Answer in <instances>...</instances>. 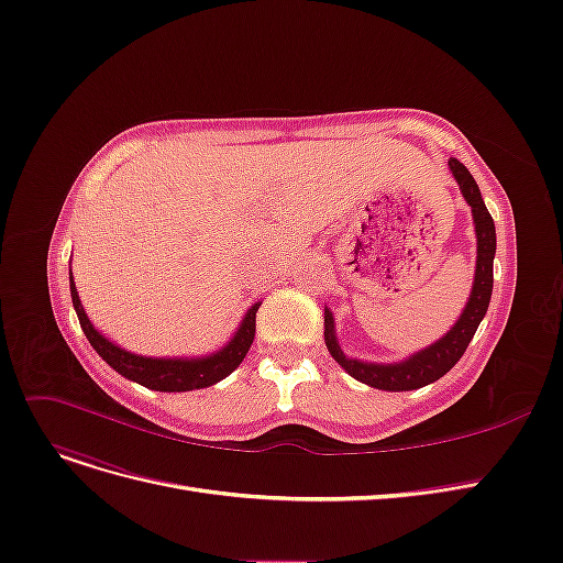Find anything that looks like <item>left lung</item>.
Here are the masks:
<instances>
[{
  "label": "left lung",
  "mask_w": 563,
  "mask_h": 563,
  "mask_svg": "<svg viewBox=\"0 0 563 563\" xmlns=\"http://www.w3.org/2000/svg\"><path fill=\"white\" fill-rule=\"evenodd\" d=\"M450 169L461 188V196L473 209L475 221V235H477V263H475V282L471 298L463 307L459 321L452 325L450 333H444L438 342L431 346L421 349V352L412 354L410 358L398 363H365L358 358H349L340 349V342L335 338V321L331 309L325 307L323 314V340L331 356L344 367V371L354 379L375 386L382 391H412L421 389V386L440 379L448 375L456 361L466 352L479 321L487 314V307L492 300L494 288V254H496V228L489 209L484 207L482 192L473 179V174L466 169V165L459 163L456 158H450Z\"/></svg>",
  "instance_id": "1"
}]
</instances>
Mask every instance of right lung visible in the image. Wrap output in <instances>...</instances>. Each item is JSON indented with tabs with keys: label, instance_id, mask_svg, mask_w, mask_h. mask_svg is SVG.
<instances>
[{
	"label": "right lung",
	"instance_id": "add662e5",
	"mask_svg": "<svg viewBox=\"0 0 563 563\" xmlns=\"http://www.w3.org/2000/svg\"><path fill=\"white\" fill-rule=\"evenodd\" d=\"M69 290H71V302L76 309V317H79V323L84 328V333L92 349L100 354L115 373L137 382L146 389L153 391H192V389H205V386H211L228 377L235 367L244 361L251 342H254L256 335V312L261 302L251 305L249 312L244 314L238 333L232 335V340L221 346L217 354H209L202 358H151V356H140L121 349L119 344H113L107 340L100 331H95V325L84 312V305L79 300V290H76V284L71 279V269H69Z\"/></svg>",
	"mask_w": 563,
	"mask_h": 563
}]
</instances>
